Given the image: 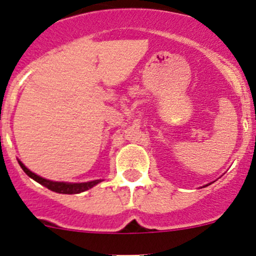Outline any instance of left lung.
<instances>
[{
  "label": "left lung",
  "mask_w": 256,
  "mask_h": 256,
  "mask_svg": "<svg viewBox=\"0 0 256 256\" xmlns=\"http://www.w3.org/2000/svg\"><path fill=\"white\" fill-rule=\"evenodd\" d=\"M210 185V184H208ZM205 186H207V185H204V188H205Z\"/></svg>",
  "instance_id": "8db88e82"
}]
</instances>
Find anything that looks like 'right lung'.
I'll return each mask as SVG.
<instances>
[{
	"mask_svg": "<svg viewBox=\"0 0 256 256\" xmlns=\"http://www.w3.org/2000/svg\"><path fill=\"white\" fill-rule=\"evenodd\" d=\"M18 163H20V168L23 169L24 173L26 174L29 178H32L33 180H36V182L42 184V186L48 188V189L51 190L54 192H58V194H80L86 192V190L92 189L93 186H96V184H99L100 182H103V179H96V180H92V182H54V180H49L45 179V178L38 176V174L33 173L32 170H29L23 163L18 160Z\"/></svg>",
	"mask_w": 256,
	"mask_h": 256,
	"instance_id": "right-lung-1",
	"label": "right lung"
}]
</instances>
